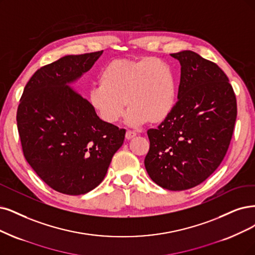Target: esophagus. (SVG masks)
Returning a JSON list of instances; mask_svg holds the SVG:
<instances>
[{
    "instance_id": "esophagus-1",
    "label": "esophagus",
    "mask_w": 255,
    "mask_h": 255,
    "mask_svg": "<svg viewBox=\"0 0 255 255\" xmlns=\"http://www.w3.org/2000/svg\"><path fill=\"white\" fill-rule=\"evenodd\" d=\"M126 138L127 139H131V138H133V137H135L136 136V134L134 133V132H132V131H130V130H127L126 131Z\"/></svg>"
}]
</instances>
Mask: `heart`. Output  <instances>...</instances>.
Instances as JSON below:
<instances>
[{"label":"heart","instance_id":"heart-1","mask_svg":"<svg viewBox=\"0 0 255 255\" xmlns=\"http://www.w3.org/2000/svg\"><path fill=\"white\" fill-rule=\"evenodd\" d=\"M99 82L90 88L88 102L106 124H117L126 105V123L132 127L148 121L162 123L174 107V75L170 66L159 59L113 60L100 72Z\"/></svg>","mask_w":255,"mask_h":255}]
</instances>
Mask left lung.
Wrapping results in <instances>:
<instances>
[{
  "label": "left lung",
  "mask_w": 255,
  "mask_h": 255,
  "mask_svg": "<svg viewBox=\"0 0 255 255\" xmlns=\"http://www.w3.org/2000/svg\"><path fill=\"white\" fill-rule=\"evenodd\" d=\"M181 64L177 102L156 129H149L145 168L165 189L203 183L227 152L237 120V99L218 65L191 50L172 53Z\"/></svg>",
  "instance_id": "obj_1"
}]
</instances>
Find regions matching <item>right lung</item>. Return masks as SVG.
I'll return each instance as SVG.
<instances>
[{
    "label": "right lung",
    "instance_id": "obj_1",
    "mask_svg": "<svg viewBox=\"0 0 255 255\" xmlns=\"http://www.w3.org/2000/svg\"><path fill=\"white\" fill-rule=\"evenodd\" d=\"M103 51L66 55L36 70L26 84L16 112L24 156L55 191L85 194L99 186L125 129L106 124L70 85Z\"/></svg>",
    "mask_w": 255,
    "mask_h": 255
}]
</instances>
